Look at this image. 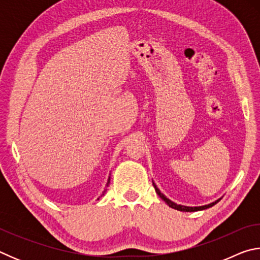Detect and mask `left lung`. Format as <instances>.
Returning a JSON list of instances; mask_svg holds the SVG:
<instances>
[{"instance_id":"8db88e82","label":"left lung","mask_w":260,"mask_h":260,"mask_svg":"<svg viewBox=\"0 0 260 260\" xmlns=\"http://www.w3.org/2000/svg\"><path fill=\"white\" fill-rule=\"evenodd\" d=\"M153 187H155V190H156V192L158 193V196H159L162 201H165V203H166L167 205H169L170 208L175 209V210H178V211H183V212H195V211H201V210L209 209V208H211V206H213L214 204H217L218 202L220 201V200H218V201H215V202H213V203H211V204L203 205V206H195V208H192V206H183V205H179V204H177V203H174V202L170 201L169 199H167V197H165L164 195H162L159 189H158V188L156 187L155 183H153Z\"/></svg>"}]
</instances>
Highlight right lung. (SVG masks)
Returning <instances> with one entry per match:
<instances>
[{"instance_id": "right-lung-1", "label": "right lung", "mask_w": 260, "mask_h": 260, "mask_svg": "<svg viewBox=\"0 0 260 260\" xmlns=\"http://www.w3.org/2000/svg\"><path fill=\"white\" fill-rule=\"evenodd\" d=\"M109 183H110V179H109V180H108V183H107V184H109ZM104 191H105V190H104ZM102 195H104V192H103V193H102ZM102 195H101V196H102Z\"/></svg>"}]
</instances>
